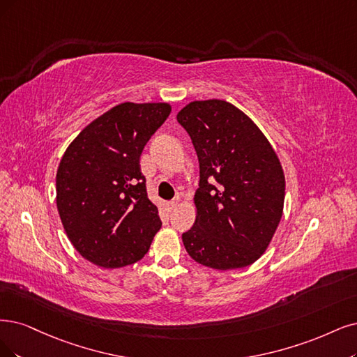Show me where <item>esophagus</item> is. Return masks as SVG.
Masks as SVG:
<instances>
[{"label":"esophagus","instance_id":"1","mask_svg":"<svg viewBox=\"0 0 357 357\" xmlns=\"http://www.w3.org/2000/svg\"><path fill=\"white\" fill-rule=\"evenodd\" d=\"M179 203H181V199H179V197H175L174 200L169 202V207H170L172 210H174V208H176V207L179 206Z\"/></svg>","mask_w":357,"mask_h":357}]
</instances>
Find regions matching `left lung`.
I'll list each match as a JSON object with an SVG mask.
<instances>
[{
  "instance_id": "obj_1",
  "label": "left lung",
  "mask_w": 357,
  "mask_h": 357,
  "mask_svg": "<svg viewBox=\"0 0 357 357\" xmlns=\"http://www.w3.org/2000/svg\"><path fill=\"white\" fill-rule=\"evenodd\" d=\"M200 163L194 227L182 234L188 255L219 271L245 268L280 225L285 178L256 123L223 100L192 101L178 116Z\"/></svg>"
}]
</instances>
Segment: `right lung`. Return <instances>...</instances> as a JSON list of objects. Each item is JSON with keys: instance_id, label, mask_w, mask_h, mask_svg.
Instances as JSON below:
<instances>
[{"instance_id": "right-lung-1", "label": "right lung", "mask_w": 357, "mask_h": 357, "mask_svg": "<svg viewBox=\"0 0 357 357\" xmlns=\"http://www.w3.org/2000/svg\"><path fill=\"white\" fill-rule=\"evenodd\" d=\"M167 102H122L91 122L66 150L57 208L79 255L101 268L132 265L162 228L139 157L170 114Z\"/></svg>"}]
</instances>
